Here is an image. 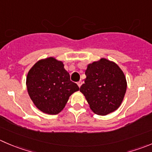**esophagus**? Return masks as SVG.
Instances as JSON below:
<instances>
[{
	"label": "esophagus",
	"instance_id": "obj_1",
	"mask_svg": "<svg viewBox=\"0 0 152 152\" xmlns=\"http://www.w3.org/2000/svg\"><path fill=\"white\" fill-rule=\"evenodd\" d=\"M77 85H78V86H79V88H80V87L82 86V81H79V82L77 83Z\"/></svg>",
	"mask_w": 152,
	"mask_h": 152
}]
</instances>
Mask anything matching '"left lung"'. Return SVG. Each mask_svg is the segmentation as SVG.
<instances>
[{"mask_svg": "<svg viewBox=\"0 0 152 152\" xmlns=\"http://www.w3.org/2000/svg\"><path fill=\"white\" fill-rule=\"evenodd\" d=\"M80 92L96 114L104 116L120 107L127 88L124 73L113 61L102 58L89 64Z\"/></svg>", "mask_w": 152, "mask_h": 152, "instance_id": "left-lung-1", "label": "left lung"}]
</instances>
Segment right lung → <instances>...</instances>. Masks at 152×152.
<instances>
[{"label":"right lung","instance_id":"obj_1","mask_svg":"<svg viewBox=\"0 0 152 152\" xmlns=\"http://www.w3.org/2000/svg\"><path fill=\"white\" fill-rule=\"evenodd\" d=\"M64 64L54 57L37 61L29 70L26 85L28 94L37 108L56 115L65 107L69 97L79 90L70 81Z\"/></svg>","mask_w":152,"mask_h":152}]
</instances>
